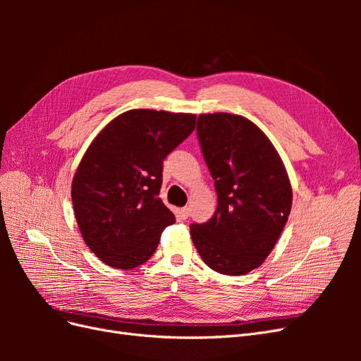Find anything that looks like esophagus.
Masks as SVG:
<instances>
[{
    "instance_id": "1",
    "label": "esophagus",
    "mask_w": 361,
    "mask_h": 361,
    "mask_svg": "<svg viewBox=\"0 0 361 361\" xmlns=\"http://www.w3.org/2000/svg\"><path fill=\"white\" fill-rule=\"evenodd\" d=\"M179 214H180V216H182V220H187V218L190 216V207H187V206L182 207Z\"/></svg>"
}]
</instances>
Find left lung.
Masks as SVG:
<instances>
[{"instance_id":"8db88e82","label":"left lung","mask_w":361,"mask_h":361,"mask_svg":"<svg viewBox=\"0 0 361 361\" xmlns=\"http://www.w3.org/2000/svg\"><path fill=\"white\" fill-rule=\"evenodd\" d=\"M195 130L218 204L206 223L190 226L192 243L214 271L247 274L267 259L288 221V173L267 135L243 116L202 114Z\"/></svg>"}]
</instances>
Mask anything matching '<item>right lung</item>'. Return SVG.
I'll use <instances>...</instances> for the list:
<instances>
[{
  "mask_svg": "<svg viewBox=\"0 0 361 361\" xmlns=\"http://www.w3.org/2000/svg\"><path fill=\"white\" fill-rule=\"evenodd\" d=\"M195 128L194 114L130 110L108 123L82 157L72 203L84 241L104 264L130 269L155 253L176 221L158 197L162 164Z\"/></svg>",
  "mask_w": 361,
  "mask_h": 361,
  "instance_id": "obj_1",
  "label": "right lung"
}]
</instances>
